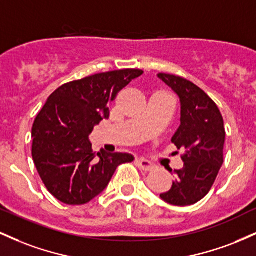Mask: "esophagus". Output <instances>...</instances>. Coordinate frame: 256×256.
I'll list each match as a JSON object with an SVG mask.
<instances>
[{
    "mask_svg": "<svg viewBox=\"0 0 256 256\" xmlns=\"http://www.w3.org/2000/svg\"><path fill=\"white\" fill-rule=\"evenodd\" d=\"M136 164L140 168L143 170V171H152V170L155 168V166L152 165L150 161L146 160V158H137Z\"/></svg>",
    "mask_w": 256,
    "mask_h": 256,
    "instance_id": "obj_1",
    "label": "esophagus"
}]
</instances>
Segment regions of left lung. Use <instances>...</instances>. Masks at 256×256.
Instances as JSON below:
<instances>
[{"instance_id": "left-lung-1", "label": "left lung", "mask_w": 256, "mask_h": 256, "mask_svg": "<svg viewBox=\"0 0 256 256\" xmlns=\"http://www.w3.org/2000/svg\"><path fill=\"white\" fill-rule=\"evenodd\" d=\"M158 77L180 100V126L172 143L185 150L183 168L168 170L174 182L160 198L173 206H190L210 192L224 162V120L216 102L198 85L168 73Z\"/></svg>"}]
</instances>
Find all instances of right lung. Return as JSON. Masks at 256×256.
Returning <instances> with one entry per match:
<instances>
[{
	"label": "right lung",
	"instance_id": "obj_1",
	"mask_svg": "<svg viewBox=\"0 0 256 256\" xmlns=\"http://www.w3.org/2000/svg\"><path fill=\"white\" fill-rule=\"evenodd\" d=\"M142 70L98 73L58 88L32 126V158L48 192L66 204H85L106 189L126 152H92L89 134L110 116L108 106Z\"/></svg>",
	"mask_w": 256,
	"mask_h": 256
}]
</instances>
